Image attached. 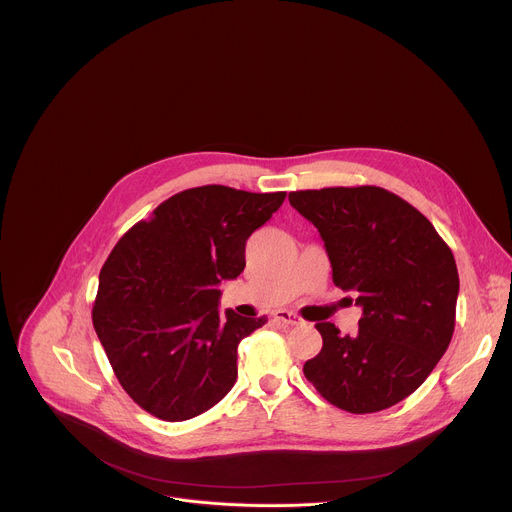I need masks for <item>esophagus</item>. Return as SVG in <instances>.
Listing matches in <instances>:
<instances>
[{
	"mask_svg": "<svg viewBox=\"0 0 512 512\" xmlns=\"http://www.w3.org/2000/svg\"><path fill=\"white\" fill-rule=\"evenodd\" d=\"M273 318H275L277 322L287 324V326H300V324H302V318H300L298 314H294V312H289V310H277V312L273 314Z\"/></svg>",
	"mask_w": 512,
	"mask_h": 512,
	"instance_id": "esophagus-1",
	"label": "esophagus"
}]
</instances>
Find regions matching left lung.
Wrapping results in <instances>:
<instances>
[{"label": "left lung", "mask_w": 512, "mask_h": 512, "mask_svg": "<svg viewBox=\"0 0 512 512\" xmlns=\"http://www.w3.org/2000/svg\"><path fill=\"white\" fill-rule=\"evenodd\" d=\"M289 204L318 229L334 285L362 308L352 336L316 324L322 350L304 364L306 379L348 413L397 405L450 346L460 289L452 249L415 206L379 186L298 190Z\"/></svg>", "instance_id": "obj_1"}]
</instances>
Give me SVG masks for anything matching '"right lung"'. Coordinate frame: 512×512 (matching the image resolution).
Masks as SVG:
<instances>
[{
    "instance_id": "1",
    "label": "right lung",
    "mask_w": 512,
    "mask_h": 512,
    "mask_svg": "<svg viewBox=\"0 0 512 512\" xmlns=\"http://www.w3.org/2000/svg\"><path fill=\"white\" fill-rule=\"evenodd\" d=\"M285 192L198 186L133 225L99 273L93 326L125 393L164 421L208 411L237 381L239 342L267 318L218 314L223 279Z\"/></svg>"
}]
</instances>
